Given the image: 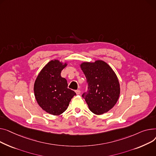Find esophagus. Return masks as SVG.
Returning <instances> with one entry per match:
<instances>
[{"label":"esophagus","mask_w":156,"mask_h":156,"mask_svg":"<svg viewBox=\"0 0 156 156\" xmlns=\"http://www.w3.org/2000/svg\"><path fill=\"white\" fill-rule=\"evenodd\" d=\"M76 93L77 95H79L80 94V90H76Z\"/></svg>","instance_id":"34e87169"}]
</instances>
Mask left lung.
Returning <instances> with one entry per match:
<instances>
[{
  "label": "left lung",
  "instance_id": "left-lung-1",
  "mask_svg": "<svg viewBox=\"0 0 156 156\" xmlns=\"http://www.w3.org/2000/svg\"><path fill=\"white\" fill-rule=\"evenodd\" d=\"M87 79L88 89L82 94L90 112L97 115L107 113L117 103L120 94L118 79L105 62H84L80 65Z\"/></svg>",
  "mask_w": 156,
  "mask_h": 156
}]
</instances>
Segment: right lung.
<instances>
[{"instance_id":"obj_1","label":"right lung","mask_w":156,"mask_h":156,"mask_svg":"<svg viewBox=\"0 0 156 156\" xmlns=\"http://www.w3.org/2000/svg\"><path fill=\"white\" fill-rule=\"evenodd\" d=\"M67 62L55 59L50 61L40 72L34 84L36 101L47 113L60 115L67 109L71 99L76 94L67 87V80L61 77Z\"/></svg>"}]
</instances>
